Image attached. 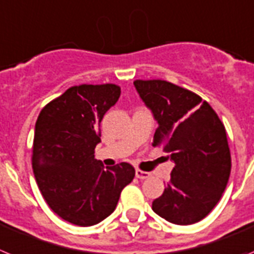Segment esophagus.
<instances>
[{
    "label": "esophagus",
    "mask_w": 254,
    "mask_h": 254,
    "mask_svg": "<svg viewBox=\"0 0 254 254\" xmlns=\"http://www.w3.org/2000/svg\"><path fill=\"white\" fill-rule=\"evenodd\" d=\"M135 176L138 178V179L144 180V179H147V178H149V176H151V174L147 173V171H142V170L136 169L135 170Z\"/></svg>",
    "instance_id": "1"
}]
</instances>
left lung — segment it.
<instances>
[{"label":"left lung","mask_w":254,"mask_h":254,"mask_svg":"<svg viewBox=\"0 0 254 254\" xmlns=\"http://www.w3.org/2000/svg\"><path fill=\"white\" fill-rule=\"evenodd\" d=\"M134 85L158 123L152 145H161L175 164L152 209L176 225L200 221L217 204L230 176L224 124L208 102L185 88L160 79H138Z\"/></svg>","instance_id":"left-lung-1"}]
</instances>
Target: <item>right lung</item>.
I'll use <instances>...</instances> for the list:
<instances>
[{
	"label": "right lung",
	"instance_id": "1",
	"mask_svg": "<svg viewBox=\"0 0 254 254\" xmlns=\"http://www.w3.org/2000/svg\"><path fill=\"white\" fill-rule=\"evenodd\" d=\"M116 84L69 88L42 109L35 123L32 166L42 195L56 215L92 226L114 212L135 176L130 164L103 167L94 158L103 115L118 102Z\"/></svg>",
	"mask_w": 254,
	"mask_h": 254
}]
</instances>
